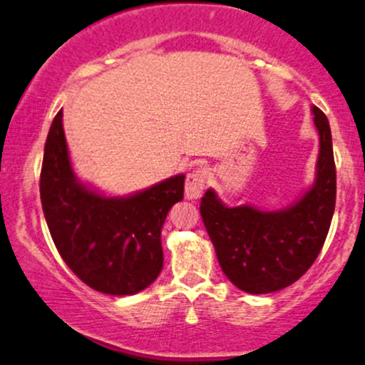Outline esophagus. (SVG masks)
<instances>
[{"label": "esophagus", "mask_w": 365, "mask_h": 365, "mask_svg": "<svg viewBox=\"0 0 365 365\" xmlns=\"http://www.w3.org/2000/svg\"><path fill=\"white\" fill-rule=\"evenodd\" d=\"M209 180V170L205 168H197L192 171V173L187 175L185 180V197L188 200H197L200 199L202 194H204L205 183Z\"/></svg>", "instance_id": "1"}]
</instances>
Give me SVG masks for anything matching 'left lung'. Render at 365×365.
Returning a JSON list of instances; mask_svg holds the SVG:
<instances>
[{"instance_id": "8db88e82", "label": "left lung", "mask_w": 365, "mask_h": 365, "mask_svg": "<svg viewBox=\"0 0 365 365\" xmlns=\"http://www.w3.org/2000/svg\"><path fill=\"white\" fill-rule=\"evenodd\" d=\"M311 112L319 135L316 177L294 204L279 210L227 207L212 188L202 197L200 216L219 265L248 294L275 292L296 282L313 265L330 230L336 199L331 130L318 107Z\"/></svg>"}]
</instances>
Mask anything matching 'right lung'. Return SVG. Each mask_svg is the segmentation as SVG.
Wrapping results in <instances>:
<instances>
[{"instance_id":"right-lung-1","label":"right lung","mask_w":365,"mask_h":365,"mask_svg":"<svg viewBox=\"0 0 365 365\" xmlns=\"http://www.w3.org/2000/svg\"><path fill=\"white\" fill-rule=\"evenodd\" d=\"M180 173L125 197H112L74 175L57 112L47 134L41 200L51 236L66 265L95 291L130 296L163 269L161 227L183 199Z\"/></svg>"}]
</instances>
